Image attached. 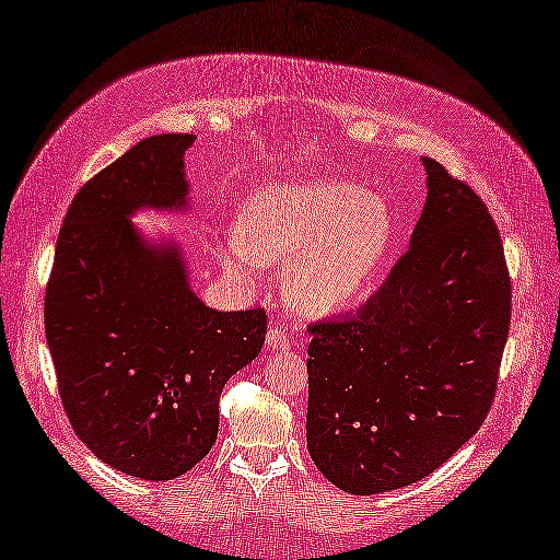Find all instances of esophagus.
<instances>
[{"mask_svg":"<svg viewBox=\"0 0 560 560\" xmlns=\"http://www.w3.org/2000/svg\"><path fill=\"white\" fill-rule=\"evenodd\" d=\"M265 343H267V349H270V351H282V349L290 347V336L282 326H270Z\"/></svg>","mask_w":560,"mask_h":560,"instance_id":"esophagus-1","label":"esophagus"}]
</instances>
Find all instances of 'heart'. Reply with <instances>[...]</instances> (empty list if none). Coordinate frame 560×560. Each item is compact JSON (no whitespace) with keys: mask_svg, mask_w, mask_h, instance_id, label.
<instances>
[{"mask_svg":"<svg viewBox=\"0 0 560 560\" xmlns=\"http://www.w3.org/2000/svg\"><path fill=\"white\" fill-rule=\"evenodd\" d=\"M397 213L387 196L341 178L272 180L236 217V236L213 242L232 280L259 265L282 267V293L298 313L326 318L370 293L393 255Z\"/></svg>","mask_w":560,"mask_h":560,"instance_id":"heart-1","label":"heart"}]
</instances>
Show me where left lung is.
Here are the masks:
<instances>
[{
  "label": "left lung",
  "instance_id": "8db88e82",
  "mask_svg": "<svg viewBox=\"0 0 560 560\" xmlns=\"http://www.w3.org/2000/svg\"><path fill=\"white\" fill-rule=\"evenodd\" d=\"M410 249L354 316L311 326L305 439L349 494L416 485L485 423L510 331L492 217L431 158Z\"/></svg>",
  "mask_w": 560,
  "mask_h": 560
}]
</instances>
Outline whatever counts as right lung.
<instances>
[{"label":"right lung","mask_w":560,"mask_h":560,"mask_svg":"<svg viewBox=\"0 0 560 560\" xmlns=\"http://www.w3.org/2000/svg\"><path fill=\"white\" fill-rule=\"evenodd\" d=\"M194 135L137 142L75 194L45 293V339L63 408L98 462L167 481L219 433V397L257 359L265 311L209 308L173 234H142L137 211H190Z\"/></svg>","instance_id":"1"}]
</instances>
